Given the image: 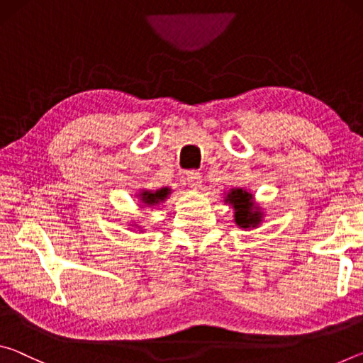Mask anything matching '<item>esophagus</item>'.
I'll use <instances>...</instances> for the list:
<instances>
[{"mask_svg": "<svg viewBox=\"0 0 363 363\" xmlns=\"http://www.w3.org/2000/svg\"><path fill=\"white\" fill-rule=\"evenodd\" d=\"M186 181L192 189L201 187V176L196 171H189V173H186Z\"/></svg>", "mask_w": 363, "mask_h": 363, "instance_id": "obj_1", "label": "esophagus"}]
</instances>
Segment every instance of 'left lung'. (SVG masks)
<instances>
[{"instance_id": "left-lung-1", "label": "left lung", "mask_w": 363, "mask_h": 363, "mask_svg": "<svg viewBox=\"0 0 363 363\" xmlns=\"http://www.w3.org/2000/svg\"><path fill=\"white\" fill-rule=\"evenodd\" d=\"M225 205H229L233 210V223L243 230L257 229L262 223L266 214L264 208L256 203L255 194L243 187H232L224 194Z\"/></svg>"}]
</instances>
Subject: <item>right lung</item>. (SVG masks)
Masks as SVG:
<instances>
[{
	"mask_svg": "<svg viewBox=\"0 0 363 363\" xmlns=\"http://www.w3.org/2000/svg\"><path fill=\"white\" fill-rule=\"evenodd\" d=\"M171 195V189L169 187H162L157 190H149V189H140V192L136 194L138 201H139V208H158L162 203H164L169 199ZM133 227H136L139 233H143V225L138 224H130Z\"/></svg>",
	"mask_w": 363,
	"mask_h": 363,
	"instance_id": "add662e5",
	"label": "right lung"
}]
</instances>
